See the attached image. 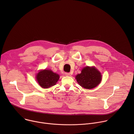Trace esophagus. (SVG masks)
<instances>
[{
  "label": "esophagus",
  "mask_w": 134,
  "mask_h": 134,
  "mask_svg": "<svg viewBox=\"0 0 134 134\" xmlns=\"http://www.w3.org/2000/svg\"><path fill=\"white\" fill-rule=\"evenodd\" d=\"M65 75L66 76H70V73L69 72H65Z\"/></svg>",
  "instance_id": "34e87169"
}]
</instances>
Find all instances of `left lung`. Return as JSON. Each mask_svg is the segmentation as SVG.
Here are the masks:
<instances>
[{
    "label": "left lung",
    "mask_w": 134,
    "mask_h": 134,
    "mask_svg": "<svg viewBox=\"0 0 134 134\" xmlns=\"http://www.w3.org/2000/svg\"><path fill=\"white\" fill-rule=\"evenodd\" d=\"M101 77V73L97 69L93 67L87 66L82 69L81 74L76 76V79L82 87L87 89H92L100 84Z\"/></svg>",
    "instance_id": "left-lung-1"
}]
</instances>
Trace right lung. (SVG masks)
<instances>
[{
	"mask_svg": "<svg viewBox=\"0 0 134 134\" xmlns=\"http://www.w3.org/2000/svg\"><path fill=\"white\" fill-rule=\"evenodd\" d=\"M59 79V75L50 70H44L39 72L36 75V80L43 88H49L54 86Z\"/></svg>",
	"mask_w": 134,
	"mask_h": 134,
	"instance_id": "1",
	"label": "right lung"
}]
</instances>
